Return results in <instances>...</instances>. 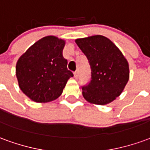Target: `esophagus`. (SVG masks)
Returning <instances> with one entry per match:
<instances>
[{"instance_id":"esophagus-1","label":"esophagus","mask_w":150,"mask_h":150,"mask_svg":"<svg viewBox=\"0 0 150 150\" xmlns=\"http://www.w3.org/2000/svg\"><path fill=\"white\" fill-rule=\"evenodd\" d=\"M79 76V74H78V71H75L74 72V77H75V79L78 78Z\"/></svg>"}]
</instances>
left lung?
I'll return each mask as SVG.
<instances>
[{
  "instance_id": "obj_1",
  "label": "left lung",
  "mask_w": 150,
  "mask_h": 150,
  "mask_svg": "<svg viewBox=\"0 0 150 150\" xmlns=\"http://www.w3.org/2000/svg\"><path fill=\"white\" fill-rule=\"evenodd\" d=\"M91 67V81L83 87V96L89 103L105 105L122 93L129 79V62L108 38L94 35L75 40Z\"/></svg>"
}]
</instances>
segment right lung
I'll list each match as a JSON object with an SVG mask.
<instances>
[{"label": "right lung", "instance_id": "1", "mask_svg": "<svg viewBox=\"0 0 150 150\" xmlns=\"http://www.w3.org/2000/svg\"><path fill=\"white\" fill-rule=\"evenodd\" d=\"M65 40L46 36L38 40L19 58L16 76L22 92L31 100L47 103L62 93L67 82L73 76L62 56Z\"/></svg>", "mask_w": 150, "mask_h": 150}]
</instances>
